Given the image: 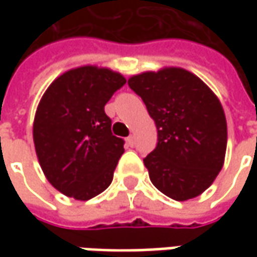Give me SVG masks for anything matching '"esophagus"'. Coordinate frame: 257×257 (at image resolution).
I'll return each mask as SVG.
<instances>
[{
	"instance_id": "esophagus-1",
	"label": "esophagus",
	"mask_w": 257,
	"mask_h": 257,
	"mask_svg": "<svg viewBox=\"0 0 257 257\" xmlns=\"http://www.w3.org/2000/svg\"><path fill=\"white\" fill-rule=\"evenodd\" d=\"M125 143L128 144L130 147H133V146H134V137H133V136H128V137L125 139Z\"/></svg>"
}]
</instances>
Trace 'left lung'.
Segmentation results:
<instances>
[{
	"label": "left lung",
	"instance_id": "obj_1",
	"mask_svg": "<svg viewBox=\"0 0 257 257\" xmlns=\"http://www.w3.org/2000/svg\"><path fill=\"white\" fill-rule=\"evenodd\" d=\"M157 127V146L143 159L154 186L177 202L202 194L222 170L227 125L219 98L199 77L163 68L128 78Z\"/></svg>",
	"mask_w": 257,
	"mask_h": 257
}]
</instances>
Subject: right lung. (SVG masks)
I'll return each mask as SVG.
<instances>
[{"label":"right lung","mask_w":257,"mask_h":257,"mask_svg":"<svg viewBox=\"0 0 257 257\" xmlns=\"http://www.w3.org/2000/svg\"><path fill=\"white\" fill-rule=\"evenodd\" d=\"M125 84L120 73L84 65L55 78L37 107L35 152L47 180L75 200H90L113 180L124 140L111 133L104 105Z\"/></svg>","instance_id":"right-lung-1"}]
</instances>
